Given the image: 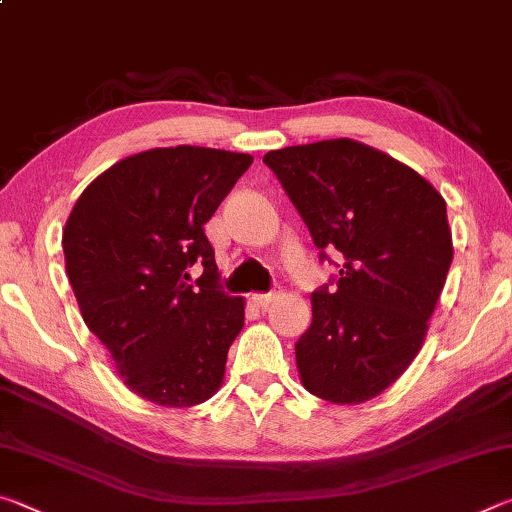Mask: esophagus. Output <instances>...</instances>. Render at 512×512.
<instances>
[{
    "instance_id": "esophagus-1",
    "label": "esophagus",
    "mask_w": 512,
    "mask_h": 512,
    "mask_svg": "<svg viewBox=\"0 0 512 512\" xmlns=\"http://www.w3.org/2000/svg\"><path fill=\"white\" fill-rule=\"evenodd\" d=\"M273 298H275V293H253V296H250V302H253L257 309L264 311L268 305H271Z\"/></svg>"
}]
</instances>
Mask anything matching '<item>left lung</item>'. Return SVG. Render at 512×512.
<instances>
[{"label":"left lung","instance_id":"left-lung-1","mask_svg":"<svg viewBox=\"0 0 512 512\" xmlns=\"http://www.w3.org/2000/svg\"><path fill=\"white\" fill-rule=\"evenodd\" d=\"M264 164L320 262L339 268L311 293L314 318L296 343L302 384L334 404L366 402L422 348L454 257L447 205L420 173L352 140L268 151Z\"/></svg>","mask_w":512,"mask_h":512}]
</instances>
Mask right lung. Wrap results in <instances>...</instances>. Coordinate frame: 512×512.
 Here are the masks:
<instances>
[{
	"label": "right lung",
	"instance_id": "obj_1",
	"mask_svg": "<svg viewBox=\"0 0 512 512\" xmlns=\"http://www.w3.org/2000/svg\"><path fill=\"white\" fill-rule=\"evenodd\" d=\"M253 155L151 149L85 187L65 223L67 277L124 384L160 406H194L221 386L244 300L219 287L203 225ZM202 268L189 285L188 268Z\"/></svg>",
	"mask_w": 512,
	"mask_h": 512
}]
</instances>
